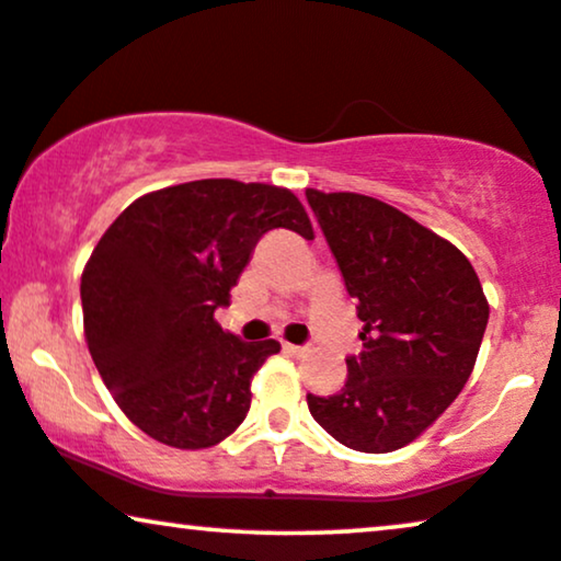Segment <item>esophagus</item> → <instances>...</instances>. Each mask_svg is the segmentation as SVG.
<instances>
[{"mask_svg":"<svg viewBox=\"0 0 561 561\" xmlns=\"http://www.w3.org/2000/svg\"><path fill=\"white\" fill-rule=\"evenodd\" d=\"M282 348H285L287 354H293V356H302L305 351H308L305 346H295V343H285V346H282Z\"/></svg>","mask_w":561,"mask_h":561,"instance_id":"1","label":"esophagus"}]
</instances>
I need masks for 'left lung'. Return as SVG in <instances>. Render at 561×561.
I'll list each match as a JSON object with an SVG mask.
<instances>
[{"mask_svg": "<svg viewBox=\"0 0 561 561\" xmlns=\"http://www.w3.org/2000/svg\"><path fill=\"white\" fill-rule=\"evenodd\" d=\"M305 197L364 323L346 385L308 394L310 415L354 451L402 449L467 385L490 305L465 253L392 205L354 192Z\"/></svg>", "mask_w": 561, "mask_h": 561, "instance_id": "obj_1", "label": "left lung"}]
</instances>
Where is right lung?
Segmentation results:
<instances>
[{"label": "right lung", "mask_w": 561, "mask_h": 561, "mask_svg": "<svg viewBox=\"0 0 561 561\" xmlns=\"http://www.w3.org/2000/svg\"><path fill=\"white\" fill-rule=\"evenodd\" d=\"M274 228L312 238L289 190L199 179L144 194L92 251L81 274L89 354L119 410L156 442L207 449L249 413L251 379L279 343L226 333L215 310Z\"/></svg>", "instance_id": "right-lung-1"}]
</instances>
